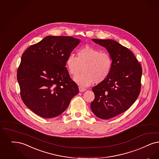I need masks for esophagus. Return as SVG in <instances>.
<instances>
[{
  "mask_svg": "<svg viewBox=\"0 0 159 159\" xmlns=\"http://www.w3.org/2000/svg\"><path fill=\"white\" fill-rule=\"evenodd\" d=\"M79 91L80 92H84L86 89H84V88H82V87H79Z\"/></svg>",
  "mask_w": 159,
  "mask_h": 159,
  "instance_id": "esophagus-1",
  "label": "esophagus"
}]
</instances>
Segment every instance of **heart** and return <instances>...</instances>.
<instances>
[{
	"label": "heart",
	"mask_w": 159,
	"mask_h": 159,
	"mask_svg": "<svg viewBox=\"0 0 159 159\" xmlns=\"http://www.w3.org/2000/svg\"><path fill=\"white\" fill-rule=\"evenodd\" d=\"M71 75L76 76L81 71L82 74L75 78V82L82 87H87L93 83H100L108 77L112 66L111 56L89 45L77 52V57L69 55L66 61Z\"/></svg>",
	"instance_id": "b5f03b06"
}]
</instances>
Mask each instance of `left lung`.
Here are the masks:
<instances>
[{
	"label": "left lung",
	"instance_id": "left-lung-1",
	"mask_svg": "<svg viewBox=\"0 0 159 159\" xmlns=\"http://www.w3.org/2000/svg\"><path fill=\"white\" fill-rule=\"evenodd\" d=\"M105 47L112 58L108 77L92 88L95 99L90 104L93 113L108 120L125 112L139 95L142 68L133 53L112 39H92Z\"/></svg>",
	"mask_w": 159,
	"mask_h": 159
}]
</instances>
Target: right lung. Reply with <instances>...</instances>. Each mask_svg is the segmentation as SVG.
<instances>
[{
  "label": "right lung",
  "mask_w": 159,
  "mask_h": 159,
  "mask_svg": "<svg viewBox=\"0 0 159 159\" xmlns=\"http://www.w3.org/2000/svg\"><path fill=\"white\" fill-rule=\"evenodd\" d=\"M80 42L72 37L47 36L22 54L17 71L20 96L36 114L56 117L78 94V86L70 78L66 61Z\"/></svg>",
  "instance_id": "1"
}]
</instances>
